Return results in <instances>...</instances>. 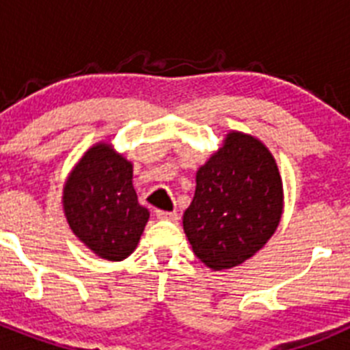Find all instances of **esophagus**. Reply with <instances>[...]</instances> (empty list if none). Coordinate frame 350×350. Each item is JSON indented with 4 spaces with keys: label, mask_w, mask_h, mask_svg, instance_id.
<instances>
[{
    "label": "esophagus",
    "mask_w": 350,
    "mask_h": 350,
    "mask_svg": "<svg viewBox=\"0 0 350 350\" xmlns=\"http://www.w3.org/2000/svg\"><path fill=\"white\" fill-rule=\"evenodd\" d=\"M157 219H166V221H177L178 213L177 212H166V210H156Z\"/></svg>",
    "instance_id": "obj_1"
}]
</instances>
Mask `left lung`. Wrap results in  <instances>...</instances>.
Here are the masks:
<instances>
[{"label": "left lung", "instance_id": "1", "mask_svg": "<svg viewBox=\"0 0 350 350\" xmlns=\"http://www.w3.org/2000/svg\"><path fill=\"white\" fill-rule=\"evenodd\" d=\"M282 180L268 148L230 133L224 147L196 173V193L184 231L208 268L226 270L254 256L282 215Z\"/></svg>", "mask_w": 350, "mask_h": 350}]
</instances>
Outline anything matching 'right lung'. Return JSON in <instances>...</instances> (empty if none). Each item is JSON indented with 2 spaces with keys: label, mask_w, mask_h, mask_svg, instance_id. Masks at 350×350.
<instances>
[{
  "label": "right lung",
  "mask_w": 350,
  "mask_h": 350,
  "mask_svg": "<svg viewBox=\"0 0 350 350\" xmlns=\"http://www.w3.org/2000/svg\"><path fill=\"white\" fill-rule=\"evenodd\" d=\"M133 166L110 145L83 154L64 185L63 206L70 228L89 249L120 261L137 249L148 210L133 189Z\"/></svg>",
  "instance_id": "right-lung-1"
}]
</instances>
